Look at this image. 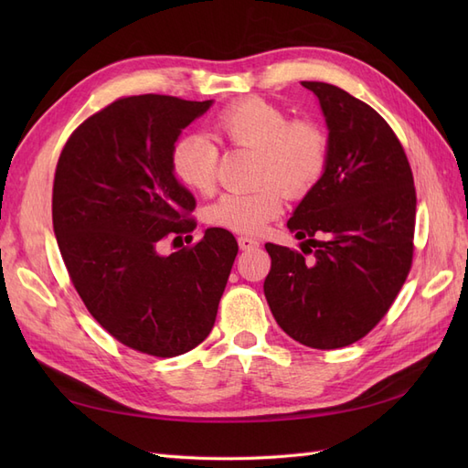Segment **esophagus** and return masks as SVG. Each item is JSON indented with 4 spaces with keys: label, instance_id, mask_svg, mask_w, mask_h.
<instances>
[{
    "label": "esophagus",
    "instance_id": "esophagus-1",
    "mask_svg": "<svg viewBox=\"0 0 468 468\" xmlns=\"http://www.w3.org/2000/svg\"><path fill=\"white\" fill-rule=\"evenodd\" d=\"M238 246H239V250H253V248H258V246H260V242H258L256 238L239 236V238H238Z\"/></svg>",
    "mask_w": 468,
    "mask_h": 468
}]
</instances>
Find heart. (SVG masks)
Returning <instances> with one entry per match:
<instances>
[{
    "instance_id": "b5f03b06",
    "label": "heart",
    "mask_w": 468,
    "mask_h": 468,
    "mask_svg": "<svg viewBox=\"0 0 468 468\" xmlns=\"http://www.w3.org/2000/svg\"><path fill=\"white\" fill-rule=\"evenodd\" d=\"M226 146L256 150V181L251 193H226L207 208V222L242 234H260L277 218L289 195L301 197L322 179L330 160V138L313 119H289L287 111L260 97L224 107L212 122ZM220 150L205 134H181L169 154L181 186L207 195L215 189Z\"/></svg>"
}]
</instances>
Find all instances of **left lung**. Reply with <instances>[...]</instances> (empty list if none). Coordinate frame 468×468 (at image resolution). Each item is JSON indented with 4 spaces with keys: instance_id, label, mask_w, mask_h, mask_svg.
<instances>
[{
    "instance_id": "left-lung-1",
    "label": "left lung",
    "mask_w": 468,
    "mask_h": 468,
    "mask_svg": "<svg viewBox=\"0 0 468 468\" xmlns=\"http://www.w3.org/2000/svg\"><path fill=\"white\" fill-rule=\"evenodd\" d=\"M303 86L318 97L330 138L328 167L287 222L313 258L265 244L271 269L263 291L282 332L337 349L369 334L404 285L416 187L400 140L373 107L330 83Z\"/></svg>"
}]
</instances>
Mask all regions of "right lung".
<instances>
[{
    "mask_svg": "<svg viewBox=\"0 0 468 468\" xmlns=\"http://www.w3.org/2000/svg\"><path fill=\"white\" fill-rule=\"evenodd\" d=\"M210 105L121 97L69 134L56 165L52 224L69 281L112 337L154 357L181 356L210 334L238 253L224 229L158 253L162 239L197 226L195 197L174 176L169 154Z\"/></svg>",
    "mask_w": 468,
    "mask_h": 468,
    "instance_id": "add662e5",
    "label": "right lung"
}]
</instances>
